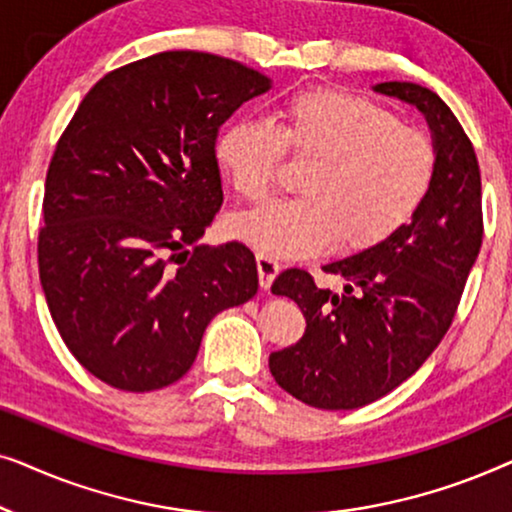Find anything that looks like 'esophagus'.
<instances>
[{"mask_svg": "<svg viewBox=\"0 0 512 512\" xmlns=\"http://www.w3.org/2000/svg\"><path fill=\"white\" fill-rule=\"evenodd\" d=\"M256 270H258V282H261V289L268 291L272 282H275V277L279 275V270H282V265H279L277 261H272L270 256L256 254Z\"/></svg>", "mask_w": 512, "mask_h": 512, "instance_id": "esophagus-1", "label": "esophagus"}]
</instances>
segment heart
I'll return each instance as SVG.
<instances>
[{
	"label": "heart",
	"mask_w": 512,
	"mask_h": 512,
	"mask_svg": "<svg viewBox=\"0 0 512 512\" xmlns=\"http://www.w3.org/2000/svg\"><path fill=\"white\" fill-rule=\"evenodd\" d=\"M284 156L307 163L303 198L233 221V235L265 256L296 258L331 247L363 254L391 240L429 193L436 149L422 130L361 95L312 88L279 104L277 125L240 118L216 139V158L242 200L277 191Z\"/></svg>",
	"instance_id": "1"
}]
</instances>
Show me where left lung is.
Returning <instances> with one entry per match:
<instances>
[{
	"label": "left lung",
	"instance_id": "8db88e82",
	"mask_svg": "<svg viewBox=\"0 0 512 512\" xmlns=\"http://www.w3.org/2000/svg\"><path fill=\"white\" fill-rule=\"evenodd\" d=\"M415 104L436 139V172L412 223L380 247L324 265L345 279L342 293L319 289L289 268L272 293L305 314V335L270 354L275 382L321 410H354L415 375L445 338L468 272L480 254L482 186L471 139L433 90L410 81L375 86Z\"/></svg>",
	"mask_w": 512,
	"mask_h": 512
}]
</instances>
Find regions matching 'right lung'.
<instances>
[{
    "instance_id": "1",
    "label": "right lung",
    "mask_w": 512,
    "mask_h": 512,
    "mask_svg": "<svg viewBox=\"0 0 512 512\" xmlns=\"http://www.w3.org/2000/svg\"><path fill=\"white\" fill-rule=\"evenodd\" d=\"M268 88L237 60L156 53L104 74L55 144L39 279L67 349L109 387L177 382L209 321L256 296L247 244L195 242L223 205L221 125Z\"/></svg>"
}]
</instances>
